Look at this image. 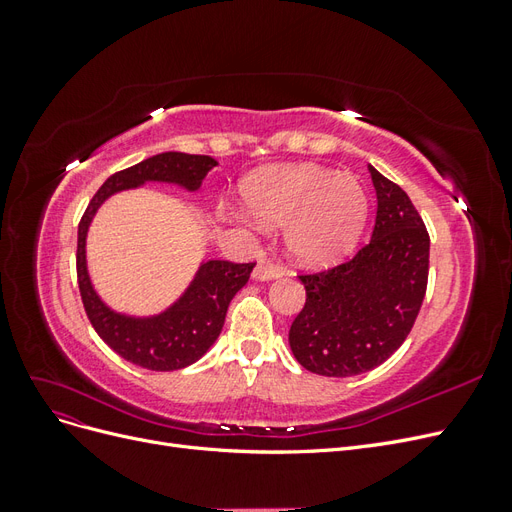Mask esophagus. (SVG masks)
I'll return each instance as SVG.
<instances>
[{
    "label": "esophagus",
    "instance_id": "esophagus-1",
    "mask_svg": "<svg viewBox=\"0 0 512 512\" xmlns=\"http://www.w3.org/2000/svg\"><path fill=\"white\" fill-rule=\"evenodd\" d=\"M254 280H275V277H282L284 275V267L277 265L273 260L262 258L258 260V265L254 267Z\"/></svg>",
    "mask_w": 512,
    "mask_h": 512
}]
</instances>
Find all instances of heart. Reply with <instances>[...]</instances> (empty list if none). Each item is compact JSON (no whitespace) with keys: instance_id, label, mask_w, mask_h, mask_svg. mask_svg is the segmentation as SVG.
Segmentation results:
<instances>
[{"instance_id":"obj_1","label":"heart","mask_w":512,"mask_h":512,"mask_svg":"<svg viewBox=\"0 0 512 512\" xmlns=\"http://www.w3.org/2000/svg\"><path fill=\"white\" fill-rule=\"evenodd\" d=\"M241 194L258 222L286 228L290 254L307 265L348 254L367 220L361 181L312 164L262 168L243 181Z\"/></svg>"}]
</instances>
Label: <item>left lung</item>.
Masks as SVG:
<instances>
[{
  "mask_svg": "<svg viewBox=\"0 0 512 512\" xmlns=\"http://www.w3.org/2000/svg\"><path fill=\"white\" fill-rule=\"evenodd\" d=\"M378 209L369 243L350 260L301 273L305 305L290 348L307 371L346 378L382 365L406 342L429 277V232L397 183L369 166Z\"/></svg>",
  "mask_w": 512,
  "mask_h": 512,
  "instance_id": "8db88e82",
  "label": "left lung"
}]
</instances>
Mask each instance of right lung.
<instances>
[{
	"label": "right lung",
	"instance_id": "obj_1",
	"mask_svg": "<svg viewBox=\"0 0 512 512\" xmlns=\"http://www.w3.org/2000/svg\"><path fill=\"white\" fill-rule=\"evenodd\" d=\"M218 164L211 156L166 151L147 158L108 177L102 188L89 200L79 222L76 243V277L85 314L91 327L113 348L121 359L151 371H173L196 363L218 339L232 297L250 280L256 262L209 260L200 267L188 292L156 318H128L108 309L91 288L85 265L87 228L104 200L119 192L136 188L145 181L179 183L188 190H198L205 175Z\"/></svg>",
	"mask_w": 512,
	"mask_h": 512
}]
</instances>
